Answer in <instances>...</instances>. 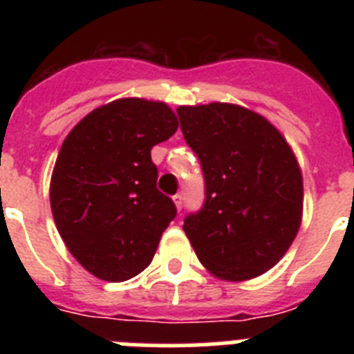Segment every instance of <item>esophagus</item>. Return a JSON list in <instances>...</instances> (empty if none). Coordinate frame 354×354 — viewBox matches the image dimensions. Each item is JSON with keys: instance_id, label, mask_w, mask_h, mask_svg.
Segmentation results:
<instances>
[{"instance_id": "1", "label": "esophagus", "mask_w": 354, "mask_h": 354, "mask_svg": "<svg viewBox=\"0 0 354 354\" xmlns=\"http://www.w3.org/2000/svg\"><path fill=\"white\" fill-rule=\"evenodd\" d=\"M174 202H175V207H177V211H180L184 205V196L180 195V193H177V195L174 196Z\"/></svg>"}]
</instances>
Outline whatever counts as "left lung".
Returning a JSON list of instances; mask_svg holds the SVG:
<instances>
[{
	"label": "left lung",
	"instance_id": "obj_1",
	"mask_svg": "<svg viewBox=\"0 0 354 354\" xmlns=\"http://www.w3.org/2000/svg\"><path fill=\"white\" fill-rule=\"evenodd\" d=\"M177 115L205 179L204 205L183 225L196 257L228 282L266 273L301 225L303 177L292 149L271 122L243 106H180Z\"/></svg>",
	"mask_w": 354,
	"mask_h": 354
}]
</instances>
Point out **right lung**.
I'll return each instance as SVG.
<instances>
[{
  "instance_id": "obj_1",
  "label": "right lung",
  "mask_w": 354,
  "mask_h": 354,
  "mask_svg": "<svg viewBox=\"0 0 354 354\" xmlns=\"http://www.w3.org/2000/svg\"><path fill=\"white\" fill-rule=\"evenodd\" d=\"M177 127L168 104L127 97L90 111L62 143L49 187L53 218L93 277L124 282L152 262L177 209L156 187L150 150Z\"/></svg>"
}]
</instances>
